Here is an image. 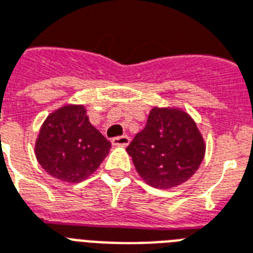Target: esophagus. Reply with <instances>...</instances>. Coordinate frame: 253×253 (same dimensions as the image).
<instances>
[{"mask_svg": "<svg viewBox=\"0 0 253 253\" xmlns=\"http://www.w3.org/2000/svg\"><path fill=\"white\" fill-rule=\"evenodd\" d=\"M129 137L128 136H120L112 138V145L115 146H128Z\"/></svg>", "mask_w": 253, "mask_h": 253, "instance_id": "34e87169", "label": "esophagus"}]
</instances>
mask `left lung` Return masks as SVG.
<instances>
[{"mask_svg":"<svg viewBox=\"0 0 253 253\" xmlns=\"http://www.w3.org/2000/svg\"><path fill=\"white\" fill-rule=\"evenodd\" d=\"M205 150L203 137L187 113L157 107L126 148L137 173L156 189L175 187L193 177Z\"/></svg>","mask_w":253,"mask_h":253,"instance_id":"obj_1","label":"left lung"}]
</instances>
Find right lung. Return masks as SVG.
<instances>
[{"instance_id":"obj_1","label":"right lung","mask_w":253,"mask_h":253,"mask_svg":"<svg viewBox=\"0 0 253 253\" xmlns=\"http://www.w3.org/2000/svg\"><path fill=\"white\" fill-rule=\"evenodd\" d=\"M109 149L111 142L89 123L83 105H66L43 123L35 157L54 178L78 183L96 171Z\"/></svg>"}]
</instances>
